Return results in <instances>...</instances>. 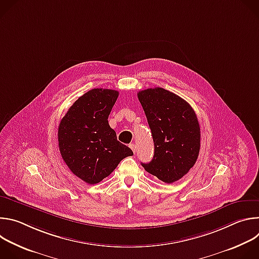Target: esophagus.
I'll list each match as a JSON object with an SVG mask.
<instances>
[{
  "label": "esophagus",
  "mask_w": 259,
  "mask_h": 259,
  "mask_svg": "<svg viewBox=\"0 0 259 259\" xmlns=\"http://www.w3.org/2000/svg\"><path fill=\"white\" fill-rule=\"evenodd\" d=\"M129 146L131 147V150L133 151V153H136V145L134 143H130Z\"/></svg>",
  "instance_id": "34e87169"
}]
</instances>
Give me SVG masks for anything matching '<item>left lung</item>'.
Segmentation results:
<instances>
[{"instance_id": "8db88e82", "label": "left lung", "mask_w": 259, "mask_h": 259, "mask_svg": "<svg viewBox=\"0 0 259 259\" xmlns=\"http://www.w3.org/2000/svg\"><path fill=\"white\" fill-rule=\"evenodd\" d=\"M137 96L155 144L153 160L141 165L163 182H175L190 171L199 156L197 115L186 100L160 87L139 91Z\"/></svg>"}]
</instances>
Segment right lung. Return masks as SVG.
<instances>
[{
	"instance_id": "1",
	"label": "right lung",
	"mask_w": 259,
	"mask_h": 259,
	"mask_svg": "<svg viewBox=\"0 0 259 259\" xmlns=\"http://www.w3.org/2000/svg\"><path fill=\"white\" fill-rule=\"evenodd\" d=\"M119 92L96 88L79 97L58 127V145L69 170L89 184L100 182L126 157L129 147L117 139L108 116Z\"/></svg>"
}]
</instances>
